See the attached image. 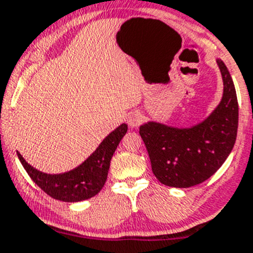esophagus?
Wrapping results in <instances>:
<instances>
[{
    "mask_svg": "<svg viewBox=\"0 0 253 253\" xmlns=\"http://www.w3.org/2000/svg\"><path fill=\"white\" fill-rule=\"evenodd\" d=\"M129 126H131V127H136V126H139L140 124L142 123V117H141V114H139V113H132V114H130V117H129Z\"/></svg>",
    "mask_w": 253,
    "mask_h": 253,
    "instance_id": "34e87169",
    "label": "esophagus"
}]
</instances>
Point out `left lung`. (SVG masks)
<instances>
[{"label": "left lung", "instance_id": "8db88e82", "mask_svg": "<svg viewBox=\"0 0 253 253\" xmlns=\"http://www.w3.org/2000/svg\"><path fill=\"white\" fill-rule=\"evenodd\" d=\"M216 62L224 93L206 121L192 127L167 126L156 122L140 126L152 172L165 186L188 188L207 181L234 147L239 124L236 91L227 67L221 60Z\"/></svg>", "mask_w": 253, "mask_h": 253}]
</instances>
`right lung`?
<instances>
[{
  "mask_svg": "<svg viewBox=\"0 0 253 253\" xmlns=\"http://www.w3.org/2000/svg\"><path fill=\"white\" fill-rule=\"evenodd\" d=\"M126 131V124L119 126L99 144L96 151L84 164L65 173H44L32 167L18 151L17 155L29 177L47 196L70 203L86 201L96 196L103 188L112 156Z\"/></svg>",
  "mask_w": 253,
  "mask_h": 253,
  "instance_id": "obj_1",
  "label": "right lung"
}]
</instances>
